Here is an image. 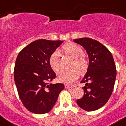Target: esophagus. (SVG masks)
Returning a JSON list of instances; mask_svg holds the SVG:
<instances>
[{"instance_id":"obj_1","label":"esophagus","mask_w":126,"mask_h":126,"mask_svg":"<svg viewBox=\"0 0 126 126\" xmlns=\"http://www.w3.org/2000/svg\"><path fill=\"white\" fill-rule=\"evenodd\" d=\"M64 87L66 89H70V88H74L75 86H70V85H68V84H65L64 85Z\"/></svg>"}]
</instances>
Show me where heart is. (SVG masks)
<instances>
[{"instance_id": "b5f03b06", "label": "heart", "mask_w": 126, "mask_h": 126, "mask_svg": "<svg viewBox=\"0 0 126 126\" xmlns=\"http://www.w3.org/2000/svg\"><path fill=\"white\" fill-rule=\"evenodd\" d=\"M62 51L74 58L72 64V68H78L82 72H84L87 69L89 62L86 57L83 54V49L74 43H66L62 47ZM49 64L55 72L58 73L60 70V52L55 50L52 52L49 58ZM80 72L77 68H73L70 70L63 71L58 75L60 82L64 84H72L78 79Z\"/></svg>"}]
</instances>
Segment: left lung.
<instances>
[{
    "label": "left lung",
    "mask_w": 126,
    "mask_h": 126,
    "mask_svg": "<svg viewBox=\"0 0 126 126\" xmlns=\"http://www.w3.org/2000/svg\"><path fill=\"white\" fill-rule=\"evenodd\" d=\"M86 50L89 63L86 74L80 83L84 94L77 103L86 111H94L107 103L114 87L117 71L113 58L105 46L91 38L74 40Z\"/></svg>",
    "instance_id": "obj_1"
}]
</instances>
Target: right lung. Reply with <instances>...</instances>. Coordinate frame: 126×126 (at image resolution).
I'll return each mask as SVG.
<instances>
[{"label": "right lung", "mask_w": 126, "mask_h": 126, "mask_svg": "<svg viewBox=\"0 0 126 126\" xmlns=\"http://www.w3.org/2000/svg\"><path fill=\"white\" fill-rule=\"evenodd\" d=\"M62 41L39 39L23 48L17 55L14 78L18 95L28 111L44 114L56 102L64 84H52L56 74L49 64V58Z\"/></svg>", "instance_id": "right-lung-1"}]
</instances>
